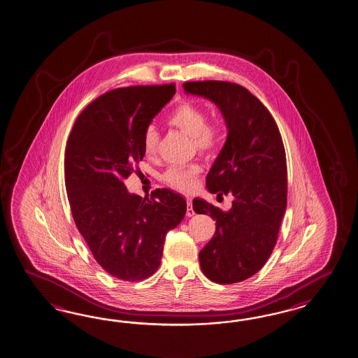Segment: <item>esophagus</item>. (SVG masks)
Masks as SVG:
<instances>
[{"instance_id":"esophagus-1","label":"esophagus","mask_w":358,"mask_h":358,"mask_svg":"<svg viewBox=\"0 0 358 358\" xmlns=\"http://www.w3.org/2000/svg\"><path fill=\"white\" fill-rule=\"evenodd\" d=\"M186 201H187V210H186V215H187L189 217H192L194 213H194L193 204H192V199H189V198H187Z\"/></svg>"}]
</instances>
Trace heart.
Segmentation results:
<instances>
[{
	"label": "heart",
	"instance_id": "b5f03b06",
	"mask_svg": "<svg viewBox=\"0 0 358 358\" xmlns=\"http://www.w3.org/2000/svg\"><path fill=\"white\" fill-rule=\"evenodd\" d=\"M166 124L192 136L193 147L199 154L210 156L219 145V134L215 126L208 124V113L203 106L192 100L178 103L166 117ZM159 134L154 126H147L142 136L143 151L147 156H152L157 151ZM201 166L196 164L187 166H171L164 176L165 184L178 192H190L195 185Z\"/></svg>",
	"mask_w": 358,
	"mask_h": 358
}]
</instances>
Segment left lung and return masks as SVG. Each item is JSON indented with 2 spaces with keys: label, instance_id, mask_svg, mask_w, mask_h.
I'll use <instances>...</instances> for the list:
<instances>
[{
  "label": "left lung",
  "instance_id": "1",
  "mask_svg": "<svg viewBox=\"0 0 358 358\" xmlns=\"http://www.w3.org/2000/svg\"><path fill=\"white\" fill-rule=\"evenodd\" d=\"M184 88L219 106L228 127L206 185L219 198L231 194L232 207L193 201L195 213L216 222L199 252L201 267L213 282H240L261 270L278 241L288 194L285 148L268 109L246 88L222 80L185 82Z\"/></svg>",
  "mask_w": 358,
  "mask_h": 358
}]
</instances>
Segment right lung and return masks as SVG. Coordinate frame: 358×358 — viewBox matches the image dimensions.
Returning <instances> with one entry per match:
<instances>
[{
    "label": "right lung",
    "instance_id": "1",
    "mask_svg": "<svg viewBox=\"0 0 358 358\" xmlns=\"http://www.w3.org/2000/svg\"><path fill=\"white\" fill-rule=\"evenodd\" d=\"M174 94V83L108 91L80 112L69 136L65 186L73 219L97 263L120 280L154 275L165 234L186 213L180 194L156 189L142 198L124 184L145 156V127Z\"/></svg>",
    "mask_w": 358,
    "mask_h": 358
}]
</instances>
